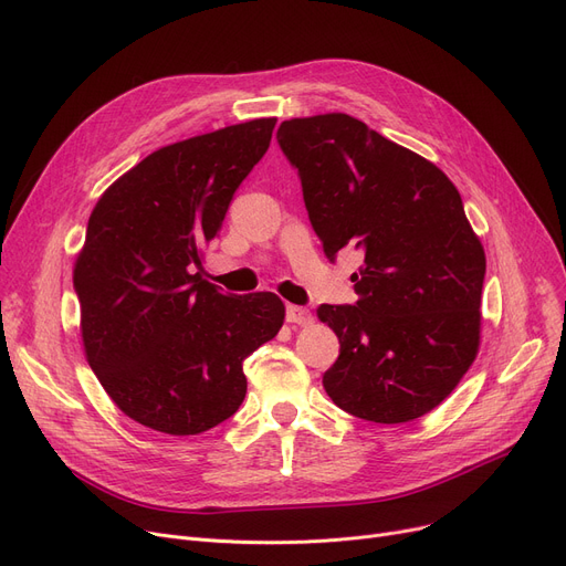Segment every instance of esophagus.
I'll use <instances>...</instances> for the list:
<instances>
[{
	"instance_id": "esophagus-1",
	"label": "esophagus",
	"mask_w": 566,
	"mask_h": 566,
	"mask_svg": "<svg viewBox=\"0 0 566 566\" xmlns=\"http://www.w3.org/2000/svg\"><path fill=\"white\" fill-rule=\"evenodd\" d=\"M286 321L293 323V325H310L314 321L312 312L307 307H301V305H289L286 307Z\"/></svg>"
}]
</instances>
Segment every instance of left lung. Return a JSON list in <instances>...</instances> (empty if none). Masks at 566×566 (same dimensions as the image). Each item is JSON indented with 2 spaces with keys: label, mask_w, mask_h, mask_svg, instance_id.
<instances>
[{
  "label": "left lung",
  "mask_w": 566,
  "mask_h": 566,
  "mask_svg": "<svg viewBox=\"0 0 566 566\" xmlns=\"http://www.w3.org/2000/svg\"><path fill=\"white\" fill-rule=\"evenodd\" d=\"M277 142L298 169L323 252L365 254L355 305H321L339 337L323 388L378 424L418 420L478 358L486 256L454 184L427 158L348 114L282 122Z\"/></svg>",
  "instance_id": "1"
}]
</instances>
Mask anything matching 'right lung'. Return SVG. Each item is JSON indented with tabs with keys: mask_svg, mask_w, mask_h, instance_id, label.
I'll use <instances>...</instances> for the list:
<instances>
[{
	"mask_svg": "<svg viewBox=\"0 0 566 566\" xmlns=\"http://www.w3.org/2000/svg\"><path fill=\"white\" fill-rule=\"evenodd\" d=\"M277 118L158 148L103 192L75 259L86 363L135 422L195 436L243 403V363L284 323L271 291L224 295L192 273Z\"/></svg>",
	"mask_w": 566,
	"mask_h": 566,
	"instance_id": "obj_1",
	"label": "right lung"
}]
</instances>
